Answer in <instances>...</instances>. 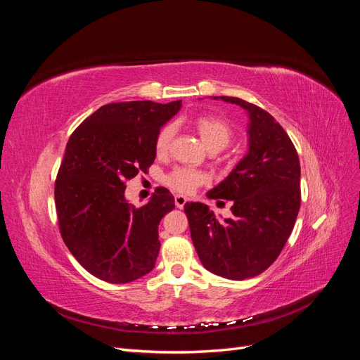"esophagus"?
<instances>
[{
	"mask_svg": "<svg viewBox=\"0 0 360 360\" xmlns=\"http://www.w3.org/2000/svg\"><path fill=\"white\" fill-rule=\"evenodd\" d=\"M174 201H176V205L177 209H183L184 204H186V197H183V195H176V198H174Z\"/></svg>",
	"mask_w": 360,
	"mask_h": 360,
	"instance_id": "obj_1",
	"label": "esophagus"
}]
</instances>
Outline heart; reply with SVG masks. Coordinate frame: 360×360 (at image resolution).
<instances>
[{"label": "heart", "instance_id": "heart-1", "mask_svg": "<svg viewBox=\"0 0 360 360\" xmlns=\"http://www.w3.org/2000/svg\"><path fill=\"white\" fill-rule=\"evenodd\" d=\"M193 127L200 135L202 144L209 151H221L233 139V129L226 120L216 115H201L195 118ZM176 134V126L168 123L162 126L155 139V150L158 155H165L171 147L172 136ZM207 181L204 172L192 168H176L165 177V183L180 193H192L195 189Z\"/></svg>", "mask_w": 360, "mask_h": 360}]
</instances>
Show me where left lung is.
Listing matches in <instances>:
<instances>
[{
  "label": "left lung",
  "mask_w": 360,
  "mask_h": 360,
  "mask_svg": "<svg viewBox=\"0 0 360 360\" xmlns=\"http://www.w3.org/2000/svg\"><path fill=\"white\" fill-rule=\"evenodd\" d=\"M249 115V150L207 197L233 201V216L217 219L202 202H186L191 237L202 266L233 281L254 278L279 257L300 209V162L290 136L267 111L219 96Z\"/></svg>",
  "instance_id": "1"
}]
</instances>
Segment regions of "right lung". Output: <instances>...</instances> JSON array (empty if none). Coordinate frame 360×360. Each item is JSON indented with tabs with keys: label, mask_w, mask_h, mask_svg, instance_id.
<instances>
[{
	"label": "right lung",
	"mask_w": 360,
	"mask_h": 360,
	"mask_svg": "<svg viewBox=\"0 0 360 360\" xmlns=\"http://www.w3.org/2000/svg\"><path fill=\"white\" fill-rule=\"evenodd\" d=\"M181 101L103 105L75 129L56 180L64 243L78 263L110 284L150 274L160 249L159 224L174 197L158 188L143 207L124 198L126 181L155 162V139Z\"/></svg>",
	"instance_id": "add662e5"
}]
</instances>
